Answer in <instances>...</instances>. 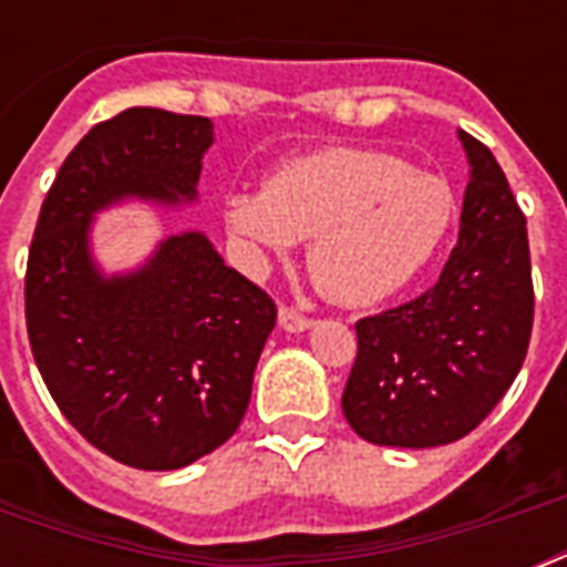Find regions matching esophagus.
<instances>
[{"instance_id": "esophagus-1", "label": "esophagus", "mask_w": 567, "mask_h": 567, "mask_svg": "<svg viewBox=\"0 0 567 567\" xmlns=\"http://www.w3.org/2000/svg\"><path fill=\"white\" fill-rule=\"evenodd\" d=\"M311 323H315V320L300 315L297 309H279V327H282L285 332H306V329H311Z\"/></svg>"}]
</instances>
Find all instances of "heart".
Instances as JSON below:
<instances>
[{
    "label": "heart",
    "mask_w": 567,
    "mask_h": 567,
    "mask_svg": "<svg viewBox=\"0 0 567 567\" xmlns=\"http://www.w3.org/2000/svg\"><path fill=\"white\" fill-rule=\"evenodd\" d=\"M453 190L377 150L336 146L276 167L265 190L223 196V226L249 270L309 240V274L341 306H373L409 285L453 223Z\"/></svg>",
    "instance_id": "1"
}]
</instances>
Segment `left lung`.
I'll return each instance as SVG.
<instances>
[{
	"label": "left lung",
	"mask_w": 567,
	"mask_h": 567,
	"mask_svg": "<svg viewBox=\"0 0 567 567\" xmlns=\"http://www.w3.org/2000/svg\"><path fill=\"white\" fill-rule=\"evenodd\" d=\"M467 179L458 244L417 300L355 323L341 409L379 447H439L483 423L518 377L533 332L527 217L488 146L458 132Z\"/></svg>",
	"instance_id": "left-lung-1"
}]
</instances>
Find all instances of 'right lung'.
<instances>
[{"label":"right lung","instance_id":"obj_1","mask_svg":"<svg viewBox=\"0 0 567 567\" xmlns=\"http://www.w3.org/2000/svg\"><path fill=\"white\" fill-rule=\"evenodd\" d=\"M212 144L208 117L120 111L66 155L29 249L40 377L93 447L137 471H176L235 435L276 327L274 300L226 267L205 231L167 235L120 274L93 256L100 212L194 205Z\"/></svg>","mask_w":567,"mask_h":567}]
</instances>
